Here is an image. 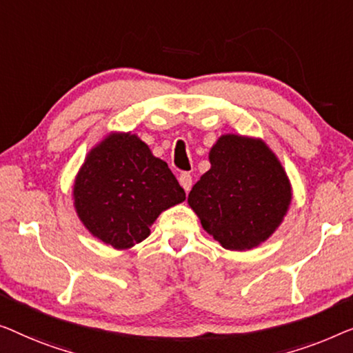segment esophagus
Instances as JSON below:
<instances>
[{
	"instance_id": "esophagus-1",
	"label": "esophagus",
	"mask_w": 353,
	"mask_h": 353,
	"mask_svg": "<svg viewBox=\"0 0 353 353\" xmlns=\"http://www.w3.org/2000/svg\"><path fill=\"white\" fill-rule=\"evenodd\" d=\"M192 182H193V179H192L190 174H188V172H182V174L179 176V183H181L182 188H183V190H185L187 193L190 192Z\"/></svg>"
}]
</instances>
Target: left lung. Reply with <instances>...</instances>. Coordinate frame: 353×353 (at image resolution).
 I'll return each instance as SVG.
<instances>
[{"instance_id":"obj_1","label":"left lung","mask_w":353,"mask_h":353,"mask_svg":"<svg viewBox=\"0 0 353 353\" xmlns=\"http://www.w3.org/2000/svg\"><path fill=\"white\" fill-rule=\"evenodd\" d=\"M211 170L201 176L188 205L201 225L225 250H251L280 225L291 201L286 172L264 142L222 136L210 152Z\"/></svg>"}]
</instances>
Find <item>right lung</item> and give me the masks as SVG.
Listing matches in <instances>:
<instances>
[{"label":"right lung","mask_w":353,"mask_h":353,"mask_svg":"<svg viewBox=\"0 0 353 353\" xmlns=\"http://www.w3.org/2000/svg\"><path fill=\"white\" fill-rule=\"evenodd\" d=\"M73 195L88 230L117 250L145 240L160 212L185 200L166 163L131 134H113L89 153Z\"/></svg>","instance_id":"right-lung-1"}]
</instances>
